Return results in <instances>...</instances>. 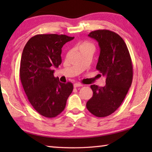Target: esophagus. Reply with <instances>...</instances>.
Wrapping results in <instances>:
<instances>
[{
    "label": "esophagus",
    "mask_w": 152,
    "mask_h": 152,
    "mask_svg": "<svg viewBox=\"0 0 152 152\" xmlns=\"http://www.w3.org/2000/svg\"><path fill=\"white\" fill-rule=\"evenodd\" d=\"M83 86V84H82L80 83H75L74 84V88H77V87H81Z\"/></svg>",
    "instance_id": "1"
}]
</instances>
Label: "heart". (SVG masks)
Returning <instances> with one entry per match:
<instances>
[{"instance_id": "1", "label": "heart", "mask_w": 152, "mask_h": 152, "mask_svg": "<svg viewBox=\"0 0 152 152\" xmlns=\"http://www.w3.org/2000/svg\"><path fill=\"white\" fill-rule=\"evenodd\" d=\"M88 48H93V45H92L91 43L87 42H83L80 43L78 46L79 50H82Z\"/></svg>"}]
</instances>
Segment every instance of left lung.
Returning a JSON list of instances; mask_svg holds the SVG:
<instances>
[{"label": "left lung", "mask_w": 152, "mask_h": 152, "mask_svg": "<svg viewBox=\"0 0 152 152\" xmlns=\"http://www.w3.org/2000/svg\"><path fill=\"white\" fill-rule=\"evenodd\" d=\"M100 48L96 70L106 77V85L91 86L93 92L86 102L87 109L97 117L114 113L123 101L132 83L133 65L127 45L117 33L107 29L88 34Z\"/></svg>", "instance_id": "8db88e82"}]
</instances>
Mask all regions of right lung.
Returning a JSON list of instances; mask_svg holds the SVG:
<instances>
[{
	"mask_svg": "<svg viewBox=\"0 0 152 152\" xmlns=\"http://www.w3.org/2000/svg\"><path fill=\"white\" fill-rule=\"evenodd\" d=\"M74 37L39 34L28 41L23 51L20 78L31 104L42 116H58L73 91L71 82L61 83L53 76V67L61 63V48Z\"/></svg>",
	"mask_w": 152,
	"mask_h": 152,
	"instance_id": "obj_1",
	"label": "right lung"
}]
</instances>
